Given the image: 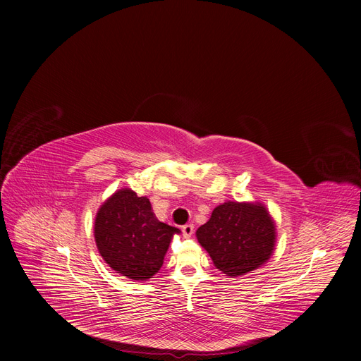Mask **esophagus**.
I'll return each mask as SVG.
<instances>
[{"label":"esophagus","instance_id":"34e87169","mask_svg":"<svg viewBox=\"0 0 361 361\" xmlns=\"http://www.w3.org/2000/svg\"><path fill=\"white\" fill-rule=\"evenodd\" d=\"M181 231H183V235L184 237H192L193 235V233H195V225L193 224H187V225H183V228H181Z\"/></svg>","mask_w":361,"mask_h":361}]
</instances>
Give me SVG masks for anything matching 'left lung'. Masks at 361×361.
I'll use <instances>...</instances> for the list:
<instances>
[{
	"label": "left lung",
	"instance_id": "obj_1",
	"mask_svg": "<svg viewBox=\"0 0 361 361\" xmlns=\"http://www.w3.org/2000/svg\"><path fill=\"white\" fill-rule=\"evenodd\" d=\"M215 267L228 276L257 269L275 245V225L262 204L228 202L196 231Z\"/></svg>",
	"mask_w": 361,
	"mask_h": 361
}]
</instances>
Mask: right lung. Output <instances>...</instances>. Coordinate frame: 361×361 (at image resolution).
Returning a JSON list of instances; mask_svg holds the SVG:
<instances>
[{
	"label": "right lung",
	"instance_id": "1",
	"mask_svg": "<svg viewBox=\"0 0 361 361\" xmlns=\"http://www.w3.org/2000/svg\"><path fill=\"white\" fill-rule=\"evenodd\" d=\"M176 226L158 221L147 197L123 188L114 193L94 219V240L104 260L131 279H149L164 263Z\"/></svg>",
	"mask_w": 361,
	"mask_h": 361
}]
</instances>
